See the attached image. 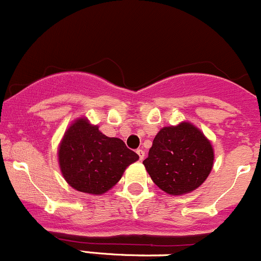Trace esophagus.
<instances>
[{
  "instance_id": "esophagus-1",
  "label": "esophagus",
  "mask_w": 261,
  "mask_h": 261,
  "mask_svg": "<svg viewBox=\"0 0 261 261\" xmlns=\"http://www.w3.org/2000/svg\"><path fill=\"white\" fill-rule=\"evenodd\" d=\"M137 154H138L139 155V161H143V159H144V154H145V152L143 149H137Z\"/></svg>"
}]
</instances>
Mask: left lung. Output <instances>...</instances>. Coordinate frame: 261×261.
Wrapping results in <instances>:
<instances>
[{
	"label": "left lung",
	"instance_id": "8db88e82",
	"mask_svg": "<svg viewBox=\"0 0 261 261\" xmlns=\"http://www.w3.org/2000/svg\"><path fill=\"white\" fill-rule=\"evenodd\" d=\"M213 163L212 143L189 122L162 128L143 161L155 186L170 195L187 194L200 187Z\"/></svg>",
	"mask_w": 261,
	"mask_h": 261
}]
</instances>
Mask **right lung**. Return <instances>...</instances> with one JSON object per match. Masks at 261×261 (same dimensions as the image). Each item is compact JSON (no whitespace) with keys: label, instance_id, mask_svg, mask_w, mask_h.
<instances>
[{"label":"right lung","instance_id":"obj_1","mask_svg":"<svg viewBox=\"0 0 261 261\" xmlns=\"http://www.w3.org/2000/svg\"><path fill=\"white\" fill-rule=\"evenodd\" d=\"M138 159L122 139L105 136L85 117L69 125L58 148V163L67 183L93 195L116 186L128 165Z\"/></svg>","mask_w":261,"mask_h":261}]
</instances>
